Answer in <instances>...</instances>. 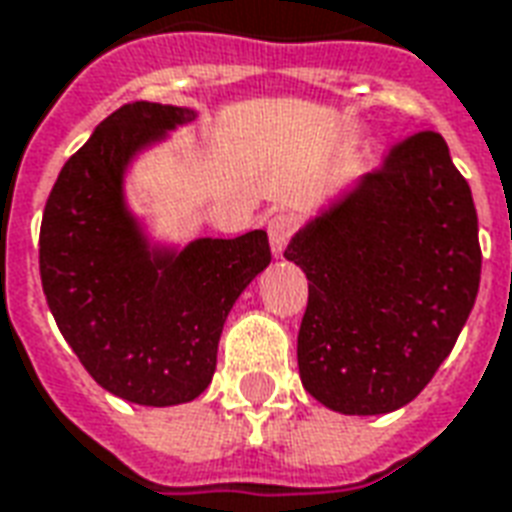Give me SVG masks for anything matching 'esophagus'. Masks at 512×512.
Here are the masks:
<instances>
[{
  "mask_svg": "<svg viewBox=\"0 0 512 512\" xmlns=\"http://www.w3.org/2000/svg\"><path fill=\"white\" fill-rule=\"evenodd\" d=\"M295 227H298V219L293 214H276V217L268 219V241H271V252L276 257L285 255L287 244L293 238Z\"/></svg>",
  "mask_w": 512,
  "mask_h": 512,
  "instance_id": "1",
  "label": "esophagus"
}]
</instances>
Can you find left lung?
<instances>
[{
    "mask_svg": "<svg viewBox=\"0 0 512 512\" xmlns=\"http://www.w3.org/2000/svg\"><path fill=\"white\" fill-rule=\"evenodd\" d=\"M309 279L298 372L342 415H385L431 382L480 287L478 214L445 138L418 132L285 249Z\"/></svg>",
    "mask_w": 512,
    "mask_h": 512,
    "instance_id": "1",
    "label": "left lung"
}]
</instances>
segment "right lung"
<instances>
[{
    "label": "right lung",
    "mask_w": 512,
    "mask_h": 512,
    "mask_svg": "<svg viewBox=\"0 0 512 512\" xmlns=\"http://www.w3.org/2000/svg\"><path fill=\"white\" fill-rule=\"evenodd\" d=\"M198 113L130 102L64 162L40 227V276L59 331L105 391L143 407L198 399L238 295L271 263L266 230L151 241L124 179L138 154Z\"/></svg>",
    "instance_id": "obj_1"
}]
</instances>
